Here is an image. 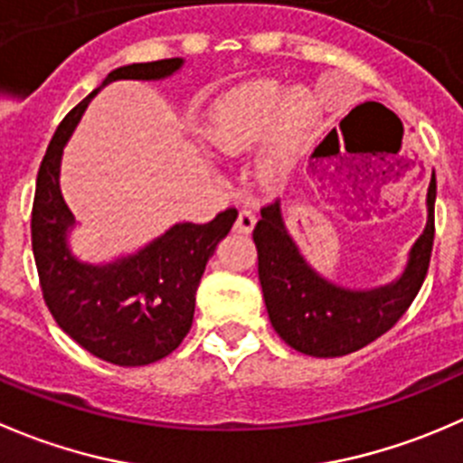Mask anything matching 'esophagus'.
<instances>
[{
    "instance_id": "obj_1",
    "label": "esophagus",
    "mask_w": 463,
    "mask_h": 463,
    "mask_svg": "<svg viewBox=\"0 0 463 463\" xmlns=\"http://www.w3.org/2000/svg\"><path fill=\"white\" fill-rule=\"evenodd\" d=\"M255 228V214L250 210H241L237 214V222H235V231L241 232V235H249L250 231Z\"/></svg>"
}]
</instances>
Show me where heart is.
I'll return each instance as SVG.
<instances>
[{
  "label": "heart",
  "instance_id": "b5f03b06",
  "mask_svg": "<svg viewBox=\"0 0 463 463\" xmlns=\"http://www.w3.org/2000/svg\"><path fill=\"white\" fill-rule=\"evenodd\" d=\"M317 108L303 90L282 97V85L271 79L250 80L232 88L213 103L203 119V140L222 154H241L250 149L271 128L255 163L260 183L280 185L289 174L305 137L314 124Z\"/></svg>",
  "mask_w": 463,
  "mask_h": 463
}]
</instances>
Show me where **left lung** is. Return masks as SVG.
Listing matches in <instances>:
<instances>
[{
  "mask_svg": "<svg viewBox=\"0 0 463 463\" xmlns=\"http://www.w3.org/2000/svg\"><path fill=\"white\" fill-rule=\"evenodd\" d=\"M437 178L428 187V226L410 250L405 271L392 285L353 291L332 285L303 260L287 235L280 203L264 205L253 228L258 276L273 330L294 351L312 357H341L392 330L410 309L430 269L434 244Z\"/></svg>",
  "mask_w": 463,
  "mask_h": 463,
  "instance_id": "left-lung-1",
  "label": "left lung"
}]
</instances>
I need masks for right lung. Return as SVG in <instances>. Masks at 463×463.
<instances>
[{
	"mask_svg": "<svg viewBox=\"0 0 463 463\" xmlns=\"http://www.w3.org/2000/svg\"><path fill=\"white\" fill-rule=\"evenodd\" d=\"M181 65V58H165L112 70L58 124L35 181L31 246L44 303L80 348L118 366L151 364L181 345L192 327L205 264L235 223L237 210L226 208L208 223H176L140 253L118 262L83 264L65 240L74 217L58 185L62 146L103 85L118 79L158 80Z\"/></svg>",
	"mask_w": 463,
	"mask_h": 463,
	"instance_id": "1",
	"label": "right lung"
}]
</instances>
